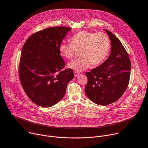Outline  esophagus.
Listing matches in <instances>:
<instances>
[{"instance_id": "1", "label": "esophagus", "mask_w": 148, "mask_h": 148, "mask_svg": "<svg viewBox=\"0 0 148 148\" xmlns=\"http://www.w3.org/2000/svg\"><path fill=\"white\" fill-rule=\"evenodd\" d=\"M79 75V73H78L77 72H74V76L75 77H76Z\"/></svg>"}]
</instances>
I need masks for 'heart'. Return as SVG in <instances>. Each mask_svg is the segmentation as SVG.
I'll use <instances>...</instances> for the list:
<instances>
[{
    "instance_id": "b5f03b06",
    "label": "heart",
    "mask_w": 148,
    "mask_h": 148,
    "mask_svg": "<svg viewBox=\"0 0 148 148\" xmlns=\"http://www.w3.org/2000/svg\"><path fill=\"white\" fill-rule=\"evenodd\" d=\"M70 41L61 43L59 52L62 56L72 59L76 51H80V58L67 65L68 68L77 72L86 70L91 64L93 66L100 65L107 57L110 47L108 37L103 33L81 31L74 34Z\"/></svg>"
}]
</instances>
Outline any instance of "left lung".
I'll return each instance as SVG.
<instances>
[{
    "mask_svg": "<svg viewBox=\"0 0 148 148\" xmlns=\"http://www.w3.org/2000/svg\"><path fill=\"white\" fill-rule=\"evenodd\" d=\"M109 37L111 53L101 65L87 72L88 79L85 93L92 102L106 106L119 100L128 87L131 71V61L122 43L106 29Z\"/></svg>",
    "mask_w": 148,
    "mask_h": 148,
    "instance_id": "1",
    "label": "left lung"
}]
</instances>
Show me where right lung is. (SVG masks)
Masks as SVG:
<instances>
[{
    "instance_id": "obj_1",
    "label": "right lung",
    "mask_w": 148,
    "mask_h": 148,
    "mask_svg": "<svg viewBox=\"0 0 148 148\" xmlns=\"http://www.w3.org/2000/svg\"><path fill=\"white\" fill-rule=\"evenodd\" d=\"M52 27L37 32L25 41L21 53L19 77L23 88L35 104L49 107L65 95L68 83L74 77L72 69L65 66L59 47L71 30Z\"/></svg>"
}]
</instances>
